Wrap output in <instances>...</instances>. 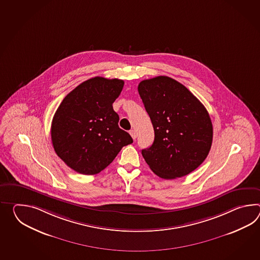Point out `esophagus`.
I'll return each mask as SVG.
<instances>
[{
    "label": "esophagus",
    "instance_id": "34e87169",
    "mask_svg": "<svg viewBox=\"0 0 260 260\" xmlns=\"http://www.w3.org/2000/svg\"><path fill=\"white\" fill-rule=\"evenodd\" d=\"M129 134H131V136L133 137V140H135L136 137H137V134H136V132H135L134 129H132V131L129 132Z\"/></svg>",
    "mask_w": 260,
    "mask_h": 260
}]
</instances>
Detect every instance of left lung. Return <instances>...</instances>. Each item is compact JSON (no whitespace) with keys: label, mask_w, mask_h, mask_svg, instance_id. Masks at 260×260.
<instances>
[{"label":"left lung","mask_w":260,"mask_h":260,"mask_svg":"<svg viewBox=\"0 0 260 260\" xmlns=\"http://www.w3.org/2000/svg\"><path fill=\"white\" fill-rule=\"evenodd\" d=\"M138 91L155 132L152 145L142 150L151 170L167 180L196 170L213 143L204 105L184 85L163 75L142 81Z\"/></svg>","instance_id":"8db88e82"}]
</instances>
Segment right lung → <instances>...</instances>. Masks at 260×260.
Here are the masks:
<instances>
[{
    "label": "right lung",
    "instance_id": "obj_1",
    "mask_svg": "<svg viewBox=\"0 0 260 260\" xmlns=\"http://www.w3.org/2000/svg\"><path fill=\"white\" fill-rule=\"evenodd\" d=\"M123 86L120 79L96 76L81 83L59 104L51 124L53 147L75 172L97 174L133 143L118 127L119 116L113 109Z\"/></svg>",
    "mask_w": 260,
    "mask_h": 260
}]
</instances>
